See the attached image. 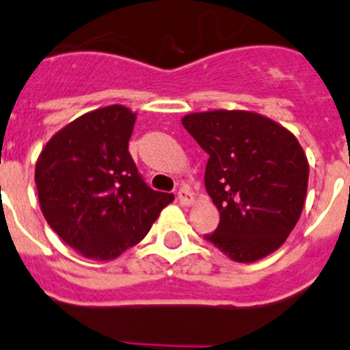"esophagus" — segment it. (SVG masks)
Here are the masks:
<instances>
[{"mask_svg":"<svg viewBox=\"0 0 350 350\" xmlns=\"http://www.w3.org/2000/svg\"><path fill=\"white\" fill-rule=\"evenodd\" d=\"M178 200L181 202L183 205H190L193 202V193L188 186H181L178 190Z\"/></svg>","mask_w":350,"mask_h":350,"instance_id":"34e87169","label":"esophagus"}]
</instances>
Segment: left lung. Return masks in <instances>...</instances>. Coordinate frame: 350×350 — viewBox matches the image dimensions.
Returning <instances> with one entry per match:
<instances>
[{"mask_svg": "<svg viewBox=\"0 0 350 350\" xmlns=\"http://www.w3.org/2000/svg\"><path fill=\"white\" fill-rule=\"evenodd\" d=\"M183 126L208 153L205 190L221 215L205 240L237 262L280 249L308 193L309 164L295 136L243 110L190 113Z\"/></svg>", "mask_w": 350, "mask_h": 350, "instance_id": "1", "label": "left lung"}]
</instances>
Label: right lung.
Listing matches in <instances>:
<instances>
[{
	"label": "right lung",
	"instance_id": "add662e5",
	"mask_svg": "<svg viewBox=\"0 0 350 350\" xmlns=\"http://www.w3.org/2000/svg\"><path fill=\"white\" fill-rule=\"evenodd\" d=\"M136 113L110 105L84 113L46 143L36 164L42 215L84 257L110 260L146 237L172 193L152 190L127 145Z\"/></svg>",
	"mask_w": 350,
	"mask_h": 350
}]
</instances>
